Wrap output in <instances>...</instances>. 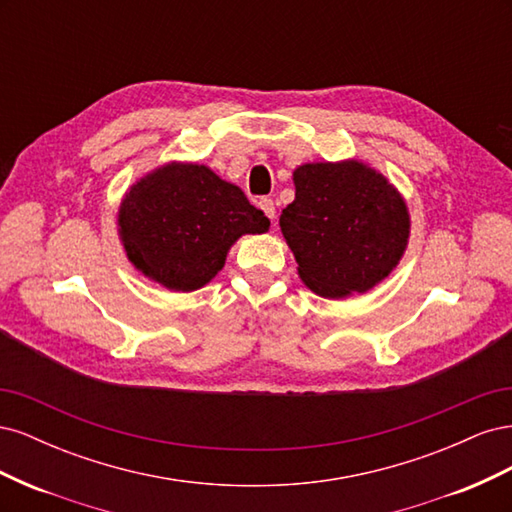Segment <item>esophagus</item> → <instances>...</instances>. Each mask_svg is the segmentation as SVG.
Here are the masks:
<instances>
[{
	"mask_svg": "<svg viewBox=\"0 0 512 512\" xmlns=\"http://www.w3.org/2000/svg\"><path fill=\"white\" fill-rule=\"evenodd\" d=\"M258 207H260L262 211H265V215H267V218H269L271 222L275 220V203H273L271 198H260V200H258Z\"/></svg>",
	"mask_w": 512,
	"mask_h": 512,
	"instance_id": "1",
	"label": "esophagus"
}]
</instances>
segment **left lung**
<instances>
[{
  "label": "left lung",
  "instance_id": "obj_1",
  "mask_svg": "<svg viewBox=\"0 0 512 512\" xmlns=\"http://www.w3.org/2000/svg\"><path fill=\"white\" fill-rule=\"evenodd\" d=\"M294 188L280 226L305 286L342 299L376 286L397 267L410 235L408 209L374 168L303 164L294 170Z\"/></svg>",
  "mask_w": 512,
  "mask_h": 512
}]
</instances>
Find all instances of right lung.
<instances>
[{"label": "right lung", "mask_w": 512, "mask_h": 512, "mask_svg": "<svg viewBox=\"0 0 512 512\" xmlns=\"http://www.w3.org/2000/svg\"><path fill=\"white\" fill-rule=\"evenodd\" d=\"M269 218L237 185L207 166L168 164L132 185L119 232L132 265L151 280L190 292L213 280L241 235L269 230Z\"/></svg>", "instance_id": "1"}]
</instances>
